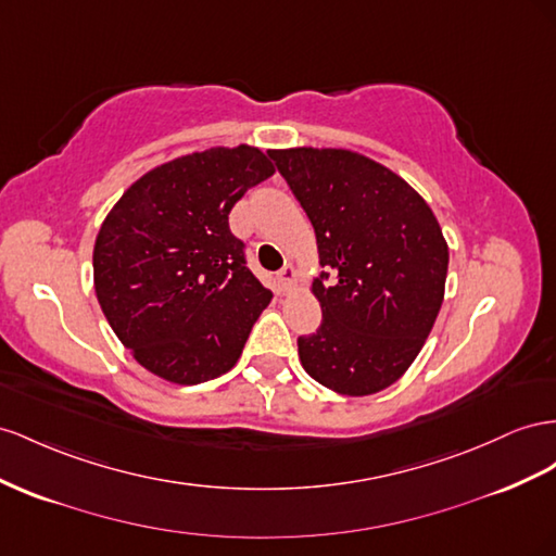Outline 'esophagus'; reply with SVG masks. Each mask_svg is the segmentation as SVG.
Wrapping results in <instances>:
<instances>
[{"label":"esophagus","instance_id":"34e87169","mask_svg":"<svg viewBox=\"0 0 556 556\" xmlns=\"http://www.w3.org/2000/svg\"><path fill=\"white\" fill-rule=\"evenodd\" d=\"M276 278H278V282H280V288L282 290H288V288H292L294 285V268L290 266V264H285L280 271L276 274Z\"/></svg>","mask_w":556,"mask_h":556}]
</instances>
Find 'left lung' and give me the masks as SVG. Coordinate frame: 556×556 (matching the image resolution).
I'll return each mask as SVG.
<instances>
[{
  "label": "left lung",
  "mask_w": 556,
  "mask_h": 556,
  "mask_svg": "<svg viewBox=\"0 0 556 556\" xmlns=\"http://www.w3.org/2000/svg\"><path fill=\"white\" fill-rule=\"evenodd\" d=\"M278 173L308 215L320 266L315 334L299 359L325 388L371 395L416 359L438 318L448 248L430 205L381 163L349 149H271Z\"/></svg>",
  "instance_id": "1"
}]
</instances>
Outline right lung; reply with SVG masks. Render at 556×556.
Masks as SVG:
<instances>
[{
	"mask_svg": "<svg viewBox=\"0 0 556 556\" xmlns=\"http://www.w3.org/2000/svg\"><path fill=\"white\" fill-rule=\"evenodd\" d=\"M276 173L257 147L173 159L130 185L93 248L96 294L132 357L156 377L197 386L229 371L271 302L229 213Z\"/></svg>",
	"mask_w": 556,
	"mask_h": 556,
	"instance_id": "add662e5",
	"label": "right lung"
}]
</instances>
